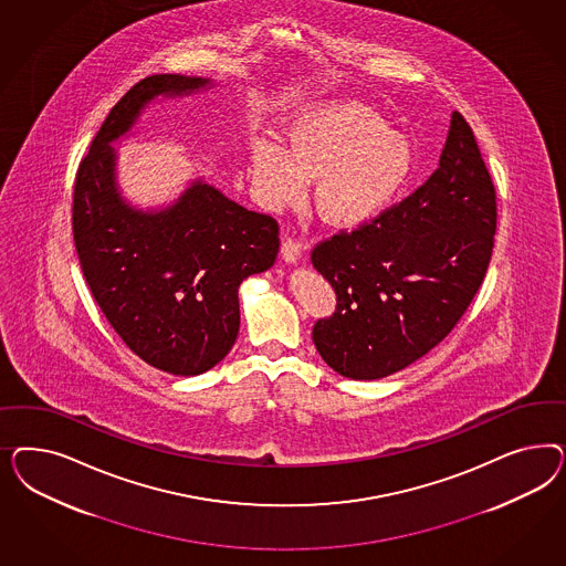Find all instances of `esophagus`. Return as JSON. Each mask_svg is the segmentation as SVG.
I'll return each mask as SVG.
<instances>
[{"mask_svg": "<svg viewBox=\"0 0 566 566\" xmlns=\"http://www.w3.org/2000/svg\"><path fill=\"white\" fill-rule=\"evenodd\" d=\"M280 253H282V259H284L286 263H296V261H301V259H303L305 247H303L301 242H296V240L284 239Z\"/></svg>", "mask_w": 566, "mask_h": 566, "instance_id": "obj_1", "label": "esophagus"}]
</instances>
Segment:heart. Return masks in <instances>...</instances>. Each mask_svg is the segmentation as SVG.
<instances>
[{
	"label": "heart",
	"mask_w": 566,
	"mask_h": 566,
	"mask_svg": "<svg viewBox=\"0 0 566 566\" xmlns=\"http://www.w3.org/2000/svg\"><path fill=\"white\" fill-rule=\"evenodd\" d=\"M412 166L411 140L357 102L327 103L298 114L284 130V147L268 138L251 145V180L261 206L272 211L294 206L307 180L317 178V211L343 228L371 222L392 206Z\"/></svg>",
	"instance_id": "obj_1"
}]
</instances>
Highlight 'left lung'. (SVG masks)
Returning a JSON list of instances; mask_svg holds the SVG:
<instances>
[{
  "label": "left lung",
  "mask_w": 566,
  "mask_h": 566,
  "mask_svg": "<svg viewBox=\"0 0 566 566\" xmlns=\"http://www.w3.org/2000/svg\"><path fill=\"white\" fill-rule=\"evenodd\" d=\"M496 189L475 135L452 114L438 170L376 220L315 244L313 268L336 292L313 343L350 379L390 376L459 324L488 272Z\"/></svg>",
  "instance_id": "left-lung-1"
}]
</instances>
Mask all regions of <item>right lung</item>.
Masks as SVG:
<instances>
[{
    "label": "right lung",
    "mask_w": 566,
    "mask_h": 566,
    "mask_svg": "<svg viewBox=\"0 0 566 566\" xmlns=\"http://www.w3.org/2000/svg\"><path fill=\"white\" fill-rule=\"evenodd\" d=\"M209 78L154 74L112 107L83 157L72 234L93 298L126 346L155 369L199 376L239 336L240 282L274 265L280 228L195 180L157 213L122 201L109 147L157 95H189Z\"/></svg>",
    "instance_id": "obj_1"
}]
</instances>
